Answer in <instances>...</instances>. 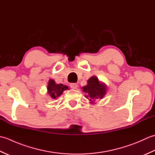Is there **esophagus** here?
<instances>
[{"label":"esophagus","instance_id":"34e87169","mask_svg":"<svg viewBox=\"0 0 155 155\" xmlns=\"http://www.w3.org/2000/svg\"><path fill=\"white\" fill-rule=\"evenodd\" d=\"M70 87L72 89H77V87H78V84L77 83H72L71 84Z\"/></svg>","mask_w":155,"mask_h":155}]
</instances>
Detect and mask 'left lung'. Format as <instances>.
Segmentation results:
<instances>
[{
  "instance_id": "8db88e82",
  "label": "left lung",
  "mask_w": 155,
  "mask_h": 155,
  "mask_svg": "<svg viewBox=\"0 0 155 155\" xmlns=\"http://www.w3.org/2000/svg\"><path fill=\"white\" fill-rule=\"evenodd\" d=\"M82 89L87 94L85 97L90 101V103L94 104L97 99H102L106 94L107 85L101 83L96 76H93L87 81V84L82 87Z\"/></svg>"
}]
</instances>
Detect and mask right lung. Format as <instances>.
Returning <instances> with one entry per match:
<instances>
[{"label": "right lung", "mask_w": 155, "mask_h": 155, "mask_svg": "<svg viewBox=\"0 0 155 155\" xmlns=\"http://www.w3.org/2000/svg\"><path fill=\"white\" fill-rule=\"evenodd\" d=\"M68 89V87L62 84H57L53 79L48 81L47 84V93L52 99H56L63 93V92Z\"/></svg>", "instance_id": "obj_1"}]
</instances>
